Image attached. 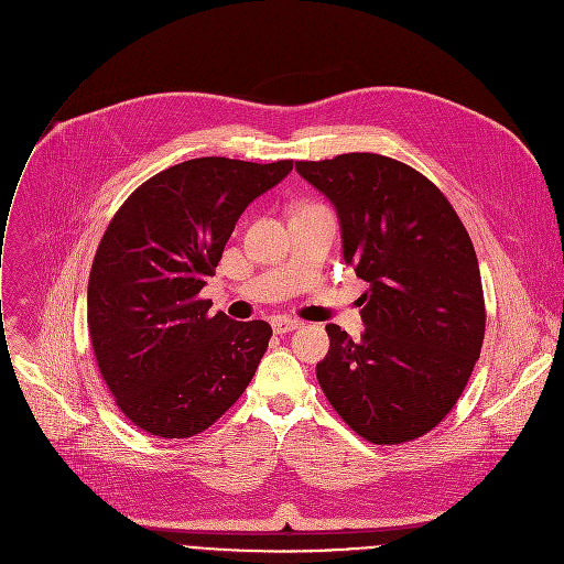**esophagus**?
I'll return each mask as SVG.
<instances>
[{
    "mask_svg": "<svg viewBox=\"0 0 564 564\" xmlns=\"http://www.w3.org/2000/svg\"><path fill=\"white\" fill-rule=\"evenodd\" d=\"M300 319H293V317H273L271 319V326H273V330L275 333H291V330H295V328H300Z\"/></svg>",
    "mask_w": 564,
    "mask_h": 564,
    "instance_id": "1",
    "label": "esophagus"
}]
</instances>
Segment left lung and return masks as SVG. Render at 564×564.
Here are the masks:
<instances>
[{"mask_svg":"<svg viewBox=\"0 0 564 564\" xmlns=\"http://www.w3.org/2000/svg\"><path fill=\"white\" fill-rule=\"evenodd\" d=\"M335 206L345 260L369 282L360 343L326 324L317 382L358 435L411 442L463 395L485 340V293L471 238L420 171L378 153L295 162Z\"/></svg>","mask_w":564,"mask_h":564,"instance_id":"8db88e82","label":"left lung"}]
</instances>
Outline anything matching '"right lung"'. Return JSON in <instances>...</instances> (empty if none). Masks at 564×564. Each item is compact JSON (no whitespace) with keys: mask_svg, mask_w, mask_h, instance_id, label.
<instances>
[{"mask_svg":"<svg viewBox=\"0 0 564 564\" xmlns=\"http://www.w3.org/2000/svg\"><path fill=\"white\" fill-rule=\"evenodd\" d=\"M291 169L195 158L149 177L112 215L88 275V333L108 391L138 429L193 437L253 380L271 326L208 315L199 291L242 210Z\"/></svg>","mask_w":564,"mask_h":564,"instance_id":"right-lung-1","label":"right lung"}]
</instances>
